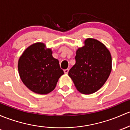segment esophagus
Masks as SVG:
<instances>
[{"label": "esophagus", "instance_id": "esophagus-1", "mask_svg": "<svg viewBox=\"0 0 130 130\" xmlns=\"http://www.w3.org/2000/svg\"><path fill=\"white\" fill-rule=\"evenodd\" d=\"M64 72L65 74H68V72H69V69H64Z\"/></svg>", "mask_w": 130, "mask_h": 130}]
</instances>
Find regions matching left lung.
I'll return each instance as SVG.
<instances>
[{
  "label": "left lung",
  "instance_id": "left-lung-1",
  "mask_svg": "<svg viewBox=\"0 0 130 130\" xmlns=\"http://www.w3.org/2000/svg\"><path fill=\"white\" fill-rule=\"evenodd\" d=\"M84 43L77 50L76 64L68 74L80 92L90 94L107 81L111 71V56L108 49L98 40L87 38Z\"/></svg>",
  "mask_w": 130,
  "mask_h": 130
}]
</instances>
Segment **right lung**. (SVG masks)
Instances as JSON below:
<instances>
[{"mask_svg":"<svg viewBox=\"0 0 130 130\" xmlns=\"http://www.w3.org/2000/svg\"><path fill=\"white\" fill-rule=\"evenodd\" d=\"M42 43L30 46L19 58L18 69L22 82L30 90L46 94L56 87L64 74L59 61L52 56L51 49L45 50Z\"/></svg>","mask_w":130,"mask_h":130,"instance_id":"obj_1","label":"right lung"}]
</instances>
